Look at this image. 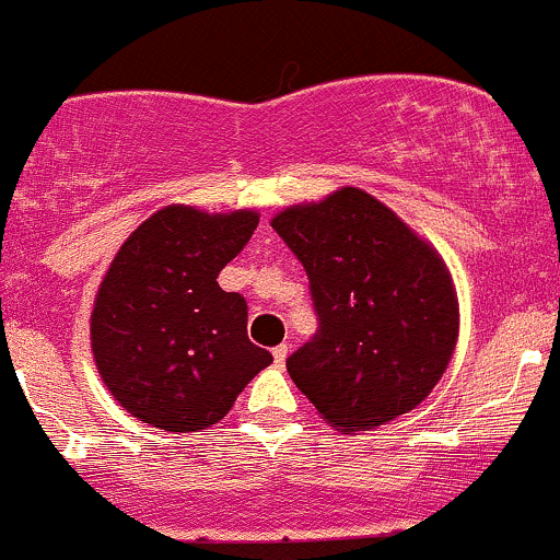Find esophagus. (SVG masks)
<instances>
[{
  "label": "esophagus",
  "mask_w": 560,
  "mask_h": 560,
  "mask_svg": "<svg viewBox=\"0 0 560 560\" xmlns=\"http://www.w3.org/2000/svg\"><path fill=\"white\" fill-rule=\"evenodd\" d=\"M287 354H290V347H287V343H279V347L273 349V363L279 365V369H281V365H284Z\"/></svg>",
  "instance_id": "esophagus-1"
}]
</instances>
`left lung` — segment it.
<instances>
[{"mask_svg":"<svg viewBox=\"0 0 560 560\" xmlns=\"http://www.w3.org/2000/svg\"><path fill=\"white\" fill-rule=\"evenodd\" d=\"M301 259L316 332L287 371L336 431H371L415 409L457 341L447 265L387 206L343 186L270 222Z\"/></svg>","mask_w":560,"mask_h":560,"instance_id":"obj_1","label":"left lung"}]
</instances>
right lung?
Here are the masks:
<instances>
[{
  "label": "right lung",
  "mask_w": 560,
  "mask_h": 560,
  "mask_svg": "<svg viewBox=\"0 0 560 560\" xmlns=\"http://www.w3.org/2000/svg\"><path fill=\"white\" fill-rule=\"evenodd\" d=\"M254 211L167 206L118 248L92 314V352L113 398L138 420L191 433L222 420L265 365L246 301L219 273L257 230Z\"/></svg>",
  "instance_id": "add662e5"
}]
</instances>
